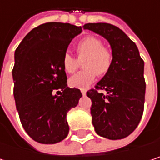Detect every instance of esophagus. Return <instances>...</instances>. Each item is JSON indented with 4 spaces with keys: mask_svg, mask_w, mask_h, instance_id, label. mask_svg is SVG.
I'll return each mask as SVG.
<instances>
[{
    "mask_svg": "<svg viewBox=\"0 0 160 160\" xmlns=\"http://www.w3.org/2000/svg\"><path fill=\"white\" fill-rule=\"evenodd\" d=\"M81 93H82V95H85L86 94V90H81Z\"/></svg>",
    "mask_w": 160,
    "mask_h": 160,
    "instance_id": "1",
    "label": "esophagus"
}]
</instances>
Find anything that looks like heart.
<instances>
[{
	"label": "heart",
	"mask_w": 160,
	"mask_h": 160,
	"mask_svg": "<svg viewBox=\"0 0 160 160\" xmlns=\"http://www.w3.org/2000/svg\"><path fill=\"white\" fill-rule=\"evenodd\" d=\"M76 52L78 59L71 53L66 52L62 58V66L67 73H74L79 66V61H84L83 67L86 68L70 78L69 85L73 88L87 89L96 79L97 74L106 75L110 69L113 60L112 52L103 46L101 40L95 37H86L77 43Z\"/></svg>",
	"instance_id": "heart-1"
}]
</instances>
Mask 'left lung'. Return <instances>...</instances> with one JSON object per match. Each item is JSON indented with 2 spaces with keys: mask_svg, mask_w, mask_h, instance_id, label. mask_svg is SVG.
<instances>
[{
  "mask_svg": "<svg viewBox=\"0 0 160 160\" xmlns=\"http://www.w3.org/2000/svg\"><path fill=\"white\" fill-rule=\"evenodd\" d=\"M105 38L110 44L113 60L110 69L97 82L95 90L87 92L92 100L91 114L96 133L118 140L129 136L138 126L144 112V63L136 44L118 27L108 23L83 26Z\"/></svg>",
  "mask_w": 160,
  "mask_h": 160,
  "instance_id": "8db88e82",
  "label": "left lung"
}]
</instances>
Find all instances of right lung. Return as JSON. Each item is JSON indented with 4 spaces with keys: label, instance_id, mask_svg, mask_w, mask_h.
Instances as JSON below:
<instances>
[{
    "label": "right lung",
    "instance_id": "obj_1",
    "mask_svg": "<svg viewBox=\"0 0 160 160\" xmlns=\"http://www.w3.org/2000/svg\"><path fill=\"white\" fill-rule=\"evenodd\" d=\"M81 31L68 23H45L28 32L15 52L16 109L26 132L40 144H56L68 134L67 113L82 94L68 87L62 58ZM55 90L60 96L53 94Z\"/></svg>",
    "mask_w": 160,
    "mask_h": 160
}]
</instances>
